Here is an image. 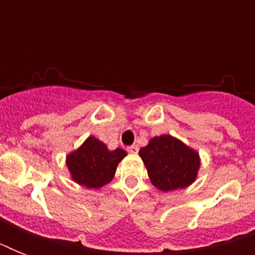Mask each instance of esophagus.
I'll list each match as a JSON object with an SVG mask.
<instances>
[{
    "label": "esophagus",
    "instance_id": "34e87169",
    "mask_svg": "<svg viewBox=\"0 0 255 255\" xmlns=\"http://www.w3.org/2000/svg\"><path fill=\"white\" fill-rule=\"evenodd\" d=\"M128 153H137V151H139V147L137 145H129V147L127 148Z\"/></svg>",
    "mask_w": 255,
    "mask_h": 255
}]
</instances>
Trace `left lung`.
<instances>
[{
  "mask_svg": "<svg viewBox=\"0 0 255 255\" xmlns=\"http://www.w3.org/2000/svg\"><path fill=\"white\" fill-rule=\"evenodd\" d=\"M149 180L157 189L169 192L193 184L200 169V155L170 135L155 136L139 151Z\"/></svg>",
  "mask_w": 255,
  "mask_h": 255,
  "instance_id": "left-lung-1",
  "label": "left lung"
}]
</instances>
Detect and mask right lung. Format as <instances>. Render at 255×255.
I'll return each mask as SVG.
<instances>
[{
  "mask_svg": "<svg viewBox=\"0 0 255 255\" xmlns=\"http://www.w3.org/2000/svg\"><path fill=\"white\" fill-rule=\"evenodd\" d=\"M127 152L122 148L110 151L107 145L94 136L66 156V165L74 181L90 189H99L111 181L116 168Z\"/></svg>",
  "mask_w": 255,
  "mask_h": 255,
  "instance_id": "obj_1",
  "label": "right lung"
}]
</instances>
